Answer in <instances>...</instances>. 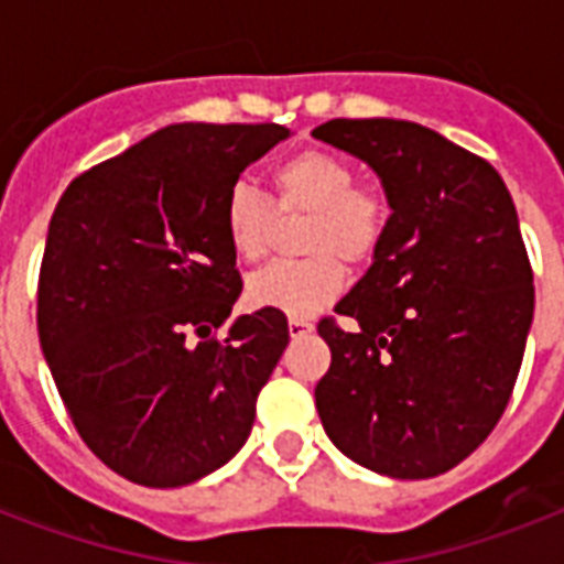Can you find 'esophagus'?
I'll list each match as a JSON object with an SVG mask.
<instances>
[{
    "mask_svg": "<svg viewBox=\"0 0 564 564\" xmlns=\"http://www.w3.org/2000/svg\"><path fill=\"white\" fill-rule=\"evenodd\" d=\"M313 322L310 318H290V336H307L313 334Z\"/></svg>",
    "mask_w": 564,
    "mask_h": 564,
    "instance_id": "34e87169",
    "label": "esophagus"
}]
</instances>
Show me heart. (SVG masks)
Here are the masks:
<instances>
[{"mask_svg": "<svg viewBox=\"0 0 564 564\" xmlns=\"http://www.w3.org/2000/svg\"><path fill=\"white\" fill-rule=\"evenodd\" d=\"M274 207L281 216H307L301 246L307 260L274 263L248 278L251 307L278 310L290 318L316 316L345 290V263L362 265L377 254L389 225L383 189L357 184V170L343 154L304 149L272 170ZM221 225L234 254L254 263L269 254L278 228L272 204L260 189L234 184L221 204Z\"/></svg>", "mask_w": 564, "mask_h": 564, "instance_id": "1", "label": "heart"}]
</instances>
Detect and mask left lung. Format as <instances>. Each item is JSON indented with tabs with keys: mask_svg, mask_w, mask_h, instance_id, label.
<instances>
[{
	"mask_svg": "<svg viewBox=\"0 0 564 564\" xmlns=\"http://www.w3.org/2000/svg\"><path fill=\"white\" fill-rule=\"evenodd\" d=\"M316 140L377 172L392 207L369 272L318 322L322 427L398 480L451 471L507 410L533 325V269L489 161L403 119H330Z\"/></svg>",
	"mask_w": 564,
	"mask_h": 564,
	"instance_id": "1",
	"label": "left lung"
}]
</instances>
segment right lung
<instances>
[{
	"instance_id": "right-lung-1",
	"label": "right lung",
	"mask_w": 564,
	"mask_h": 564,
	"mask_svg": "<svg viewBox=\"0 0 564 564\" xmlns=\"http://www.w3.org/2000/svg\"><path fill=\"white\" fill-rule=\"evenodd\" d=\"M290 128L181 122L66 187L37 283L40 348L78 436L126 480L175 489L246 445L290 343L242 292L221 204Z\"/></svg>"
}]
</instances>
